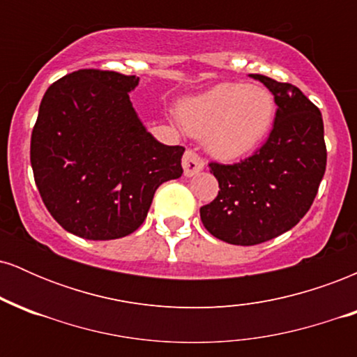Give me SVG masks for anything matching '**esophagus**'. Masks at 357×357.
<instances>
[{
	"mask_svg": "<svg viewBox=\"0 0 357 357\" xmlns=\"http://www.w3.org/2000/svg\"><path fill=\"white\" fill-rule=\"evenodd\" d=\"M204 167V161L199 158L198 154L192 153V151H186L183 155V169H184V176H195L198 174L199 171H203Z\"/></svg>",
	"mask_w": 357,
	"mask_h": 357,
	"instance_id": "obj_1",
	"label": "esophagus"
}]
</instances>
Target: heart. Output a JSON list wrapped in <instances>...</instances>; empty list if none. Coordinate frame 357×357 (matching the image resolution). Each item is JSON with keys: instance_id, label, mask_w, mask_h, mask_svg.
Wrapping results in <instances>:
<instances>
[{"instance_id": "obj_1", "label": "heart", "mask_w": 357, "mask_h": 357, "mask_svg": "<svg viewBox=\"0 0 357 357\" xmlns=\"http://www.w3.org/2000/svg\"><path fill=\"white\" fill-rule=\"evenodd\" d=\"M186 130L204 137L208 151L225 161L245 158L261 144L275 121V99L268 89L245 82H223L179 105Z\"/></svg>"}]
</instances>
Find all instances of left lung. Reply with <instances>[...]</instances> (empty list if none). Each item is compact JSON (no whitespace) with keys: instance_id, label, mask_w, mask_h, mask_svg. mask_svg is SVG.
Here are the masks:
<instances>
[{"instance_id":"8db88e82","label":"left lung","mask_w":357,"mask_h":357,"mask_svg":"<svg viewBox=\"0 0 357 357\" xmlns=\"http://www.w3.org/2000/svg\"><path fill=\"white\" fill-rule=\"evenodd\" d=\"M250 77L273 93V129L245 161L211 162L220 191L199 210L213 236L241 247L264 243L296 227L317 195L327 162L321 110L296 85L258 73Z\"/></svg>"}]
</instances>
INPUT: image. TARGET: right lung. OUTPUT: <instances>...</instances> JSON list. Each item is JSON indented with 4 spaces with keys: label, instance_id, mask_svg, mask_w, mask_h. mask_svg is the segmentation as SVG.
<instances>
[{
    "label": "right lung",
    "instance_id": "add662e5",
    "mask_svg": "<svg viewBox=\"0 0 357 357\" xmlns=\"http://www.w3.org/2000/svg\"><path fill=\"white\" fill-rule=\"evenodd\" d=\"M139 77L77 70L45 92L31 132L36 188L61 228L116 240L146 220L154 192L181 178L184 147L166 146L132 107Z\"/></svg>",
    "mask_w": 357,
    "mask_h": 357
}]
</instances>
